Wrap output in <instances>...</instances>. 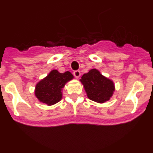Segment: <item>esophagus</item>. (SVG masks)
Wrapping results in <instances>:
<instances>
[{"instance_id":"34e87169","label":"esophagus","mask_w":153,"mask_h":153,"mask_svg":"<svg viewBox=\"0 0 153 153\" xmlns=\"http://www.w3.org/2000/svg\"><path fill=\"white\" fill-rule=\"evenodd\" d=\"M73 74H74V76L75 77L76 79H79V77L81 76V72H80V71H79V70L74 71Z\"/></svg>"}]
</instances>
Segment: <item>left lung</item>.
Listing matches in <instances>:
<instances>
[{
	"mask_svg": "<svg viewBox=\"0 0 153 153\" xmlns=\"http://www.w3.org/2000/svg\"><path fill=\"white\" fill-rule=\"evenodd\" d=\"M89 100L103 103L108 101L115 90L113 81L107 79L96 69H91L80 79Z\"/></svg>",
	"mask_w": 153,
	"mask_h": 153,
	"instance_id": "left-lung-1",
	"label": "left lung"
}]
</instances>
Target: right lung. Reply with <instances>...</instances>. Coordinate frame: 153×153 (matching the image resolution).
Wrapping results in <instances>:
<instances>
[{
    "label": "right lung",
    "mask_w": 153,
    "mask_h": 153,
    "mask_svg": "<svg viewBox=\"0 0 153 153\" xmlns=\"http://www.w3.org/2000/svg\"><path fill=\"white\" fill-rule=\"evenodd\" d=\"M73 78L74 76L69 71L60 73L57 70H52L36 85V98L48 106L57 103L62 98V88Z\"/></svg>",
    "instance_id": "right-lung-1"
}]
</instances>
